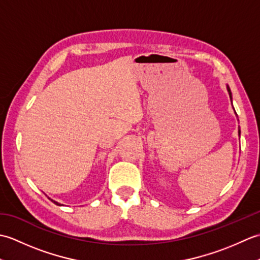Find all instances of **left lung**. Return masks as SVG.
Returning <instances> with one entry per match:
<instances>
[{"mask_svg": "<svg viewBox=\"0 0 260 260\" xmlns=\"http://www.w3.org/2000/svg\"><path fill=\"white\" fill-rule=\"evenodd\" d=\"M227 90H228V92H229V97H230V99H231V104H233V95H231V90H230V88H229V86L227 85ZM234 110H235V108H234ZM236 113V112H235ZM237 115V114H236ZM238 135H239V137H240V129H238Z\"/></svg>", "mask_w": 260, "mask_h": 260, "instance_id": "8db88e82", "label": "left lung"}]
</instances>
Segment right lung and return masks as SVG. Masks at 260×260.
I'll list each match as a JSON object with an SVG mask.
<instances>
[{
	"label": "right lung",
	"mask_w": 260,
	"mask_h": 260,
	"mask_svg": "<svg viewBox=\"0 0 260 260\" xmlns=\"http://www.w3.org/2000/svg\"><path fill=\"white\" fill-rule=\"evenodd\" d=\"M49 199H50V198H49ZM50 200L54 203V204H57V206H63V204H61V203H59V202H57V201H54V200H52V199H50Z\"/></svg>",
	"instance_id": "1"
}]
</instances>
